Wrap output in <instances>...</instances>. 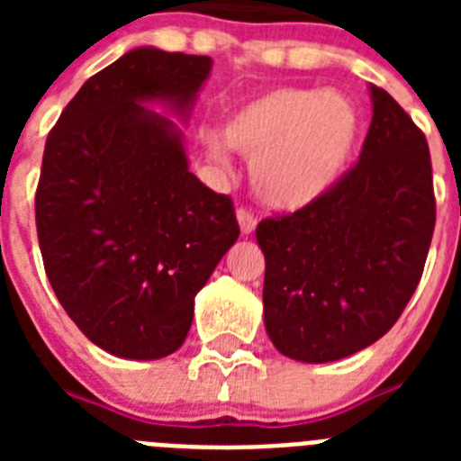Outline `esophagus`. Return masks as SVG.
<instances>
[{"label": "esophagus", "mask_w": 461, "mask_h": 461, "mask_svg": "<svg viewBox=\"0 0 461 461\" xmlns=\"http://www.w3.org/2000/svg\"><path fill=\"white\" fill-rule=\"evenodd\" d=\"M238 223H240V230H242L244 235H249L256 228V214L249 210V207H240Z\"/></svg>", "instance_id": "34e87169"}]
</instances>
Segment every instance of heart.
<instances>
[{
	"label": "heart",
	"mask_w": 461,
	"mask_h": 461,
	"mask_svg": "<svg viewBox=\"0 0 461 461\" xmlns=\"http://www.w3.org/2000/svg\"><path fill=\"white\" fill-rule=\"evenodd\" d=\"M223 140L251 158L256 194L275 207L316 201L344 173L360 115L348 96L319 89H275L247 101L223 122ZM212 161L226 166V148L207 140Z\"/></svg>",
	"instance_id": "heart-1"
}]
</instances>
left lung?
<instances>
[{"label": "left lung", "instance_id": "obj_1", "mask_svg": "<svg viewBox=\"0 0 461 461\" xmlns=\"http://www.w3.org/2000/svg\"><path fill=\"white\" fill-rule=\"evenodd\" d=\"M357 164L316 201L258 223L263 313L276 351L332 362L402 316L425 270L437 201L425 133L385 89Z\"/></svg>", "mask_w": 461, "mask_h": 461}]
</instances>
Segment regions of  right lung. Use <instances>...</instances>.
Segmentation results:
<instances>
[{"mask_svg":"<svg viewBox=\"0 0 461 461\" xmlns=\"http://www.w3.org/2000/svg\"><path fill=\"white\" fill-rule=\"evenodd\" d=\"M205 55L136 48L87 80L48 133L36 233L48 281L92 344L117 357L177 351L194 297L240 235L230 195L189 173L180 131Z\"/></svg>","mask_w":461,"mask_h":461,"instance_id":"obj_1","label":"right lung"}]
</instances>
